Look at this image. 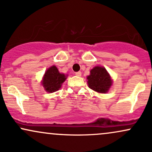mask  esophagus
<instances>
[{
	"mask_svg": "<svg viewBox=\"0 0 152 152\" xmlns=\"http://www.w3.org/2000/svg\"><path fill=\"white\" fill-rule=\"evenodd\" d=\"M76 76H81V71H78V72H76Z\"/></svg>",
	"mask_w": 152,
	"mask_h": 152,
	"instance_id": "esophagus-1",
	"label": "esophagus"
}]
</instances>
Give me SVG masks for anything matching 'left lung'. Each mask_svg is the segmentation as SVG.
<instances>
[{
	"label": "left lung",
	"instance_id": "left-lung-1",
	"mask_svg": "<svg viewBox=\"0 0 152 152\" xmlns=\"http://www.w3.org/2000/svg\"><path fill=\"white\" fill-rule=\"evenodd\" d=\"M90 73L87 77L89 88L99 93H106L112 81L106 69L104 67L96 66L91 70Z\"/></svg>",
	"mask_w": 152,
	"mask_h": 152
}]
</instances>
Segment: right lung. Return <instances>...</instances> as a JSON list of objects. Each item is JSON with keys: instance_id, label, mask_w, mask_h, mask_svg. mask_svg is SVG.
I'll return each instance as SVG.
<instances>
[{"instance_id": "obj_1", "label": "right lung", "mask_w": 152, "mask_h": 152, "mask_svg": "<svg viewBox=\"0 0 152 152\" xmlns=\"http://www.w3.org/2000/svg\"><path fill=\"white\" fill-rule=\"evenodd\" d=\"M65 75L60 74L56 66L50 67L45 73L42 85L46 91L52 93L58 91L66 80Z\"/></svg>"}]
</instances>
